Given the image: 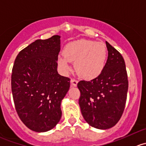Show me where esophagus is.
Instances as JSON below:
<instances>
[{"label": "esophagus", "mask_w": 146, "mask_h": 146, "mask_svg": "<svg viewBox=\"0 0 146 146\" xmlns=\"http://www.w3.org/2000/svg\"><path fill=\"white\" fill-rule=\"evenodd\" d=\"M78 80H76V79H71V80H70V84H71V86H77V84H78Z\"/></svg>", "instance_id": "esophagus-1"}]
</instances>
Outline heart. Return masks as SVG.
<instances>
[{"mask_svg": "<svg viewBox=\"0 0 146 146\" xmlns=\"http://www.w3.org/2000/svg\"><path fill=\"white\" fill-rule=\"evenodd\" d=\"M64 56L58 57V64L63 71L70 70V61L78 74L84 78H93L102 72L106 64L107 50L104 43L88 40H79L65 47Z\"/></svg>", "mask_w": 146, "mask_h": 146, "instance_id": "1", "label": "heart"}]
</instances>
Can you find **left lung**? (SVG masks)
I'll return each mask as SVG.
<instances>
[{"mask_svg": "<svg viewBox=\"0 0 146 146\" xmlns=\"http://www.w3.org/2000/svg\"><path fill=\"white\" fill-rule=\"evenodd\" d=\"M106 43L108 56L100 74L90 81L78 83L83 118L92 127L103 130L113 127L121 119L128 88L123 58L115 48Z\"/></svg>", "mask_w": 146, "mask_h": 146, "instance_id": "obj_1", "label": "left lung"}]
</instances>
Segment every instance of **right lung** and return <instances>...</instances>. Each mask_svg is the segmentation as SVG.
<instances>
[{"label":"right lung","mask_w":146,"mask_h":146,"mask_svg":"<svg viewBox=\"0 0 146 146\" xmlns=\"http://www.w3.org/2000/svg\"><path fill=\"white\" fill-rule=\"evenodd\" d=\"M60 38L36 40L20 51L13 67L15 110L21 121L35 132H46L57 125L61 100L70 88V78L57 71Z\"/></svg>","instance_id":"1"}]
</instances>
